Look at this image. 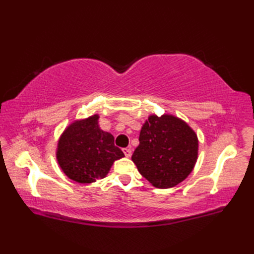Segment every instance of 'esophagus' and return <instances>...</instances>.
Returning <instances> with one entry per match:
<instances>
[{
	"label": "esophagus",
	"mask_w": 254,
	"mask_h": 254,
	"mask_svg": "<svg viewBox=\"0 0 254 254\" xmlns=\"http://www.w3.org/2000/svg\"><path fill=\"white\" fill-rule=\"evenodd\" d=\"M123 153H124V155H126V157L130 158L132 155V150L130 148H123Z\"/></svg>",
	"instance_id": "obj_1"
}]
</instances>
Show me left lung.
<instances>
[{
  "mask_svg": "<svg viewBox=\"0 0 254 254\" xmlns=\"http://www.w3.org/2000/svg\"><path fill=\"white\" fill-rule=\"evenodd\" d=\"M138 141L132 160L139 174L155 188L176 187L195 166L196 134L188 123L175 116H149L143 124Z\"/></svg>",
  "mask_w": 254,
  "mask_h": 254,
  "instance_id": "left-lung-1",
  "label": "left lung"
}]
</instances>
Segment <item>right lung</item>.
<instances>
[{
    "label": "right lung",
    "instance_id": "add662e5",
    "mask_svg": "<svg viewBox=\"0 0 254 254\" xmlns=\"http://www.w3.org/2000/svg\"><path fill=\"white\" fill-rule=\"evenodd\" d=\"M98 115L77 120L64 130L59 138L57 159L62 171L78 183H91L105 178L122 150L115 146V138L98 126Z\"/></svg>",
    "mask_w": 254,
    "mask_h": 254
}]
</instances>
